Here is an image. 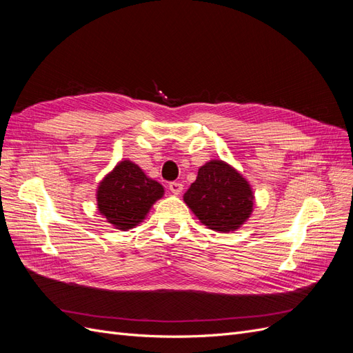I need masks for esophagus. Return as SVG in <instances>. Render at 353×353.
<instances>
[{
	"mask_svg": "<svg viewBox=\"0 0 353 353\" xmlns=\"http://www.w3.org/2000/svg\"><path fill=\"white\" fill-rule=\"evenodd\" d=\"M169 190L172 191L174 194H179L183 191V184L178 183V181H174V183H169Z\"/></svg>",
	"mask_w": 353,
	"mask_h": 353,
	"instance_id": "esophagus-1",
	"label": "esophagus"
}]
</instances>
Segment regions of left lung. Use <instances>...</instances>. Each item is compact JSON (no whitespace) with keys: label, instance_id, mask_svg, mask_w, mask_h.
Segmentation results:
<instances>
[{"label":"left lung","instance_id":"obj_1","mask_svg":"<svg viewBox=\"0 0 353 353\" xmlns=\"http://www.w3.org/2000/svg\"><path fill=\"white\" fill-rule=\"evenodd\" d=\"M253 191L239 170L223 160H210L184 194L185 205L213 231L239 230L253 212Z\"/></svg>","mask_w":353,"mask_h":353}]
</instances>
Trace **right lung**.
<instances>
[{"instance_id": "add662e5", "label": "right lung", "mask_w": 353, "mask_h": 353, "mask_svg": "<svg viewBox=\"0 0 353 353\" xmlns=\"http://www.w3.org/2000/svg\"><path fill=\"white\" fill-rule=\"evenodd\" d=\"M163 187L148 178L131 160H122L97 188L99 212L117 230H131L143 222Z\"/></svg>"}]
</instances>
